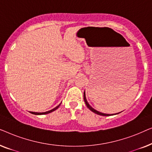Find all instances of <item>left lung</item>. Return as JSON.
<instances>
[{"label":"left lung","mask_w":152,"mask_h":152,"mask_svg":"<svg viewBox=\"0 0 152 152\" xmlns=\"http://www.w3.org/2000/svg\"><path fill=\"white\" fill-rule=\"evenodd\" d=\"M84 99L85 103H86V107H88V109H90L91 111H93V113H95L97 114V115H102V116H109V115H116V114H118V113H120H120H115V114H107V113H101V112H99V111H97V110H95V109H93V108L92 107H91V106L90 104H89L88 102H87V100H86V93H85V91H84Z\"/></svg>","instance_id":"1"}]
</instances>
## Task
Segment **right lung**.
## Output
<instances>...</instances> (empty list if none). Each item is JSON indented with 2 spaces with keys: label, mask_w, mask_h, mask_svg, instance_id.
Masks as SVG:
<instances>
[{
  "label": "right lung",
  "mask_w": 152,
  "mask_h": 152,
  "mask_svg": "<svg viewBox=\"0 0 152 152\" xmlns=\"http://www.w3.org/2000/svg\"><path fill=\"white\" fill-rule=\"evenodd\" d=\"M60 105H61V103H60L58 105V106H57V107H56L55 108H54V109H51V110H50V111H46V112H42V113H38V112H32V111H30V113H32V114H34V115H45V114L50 113H51V112H53V111H55L56 109H57L59 107V106H60Z\"/></svg>",
  "instance_id": "1"
}]
</instances>
